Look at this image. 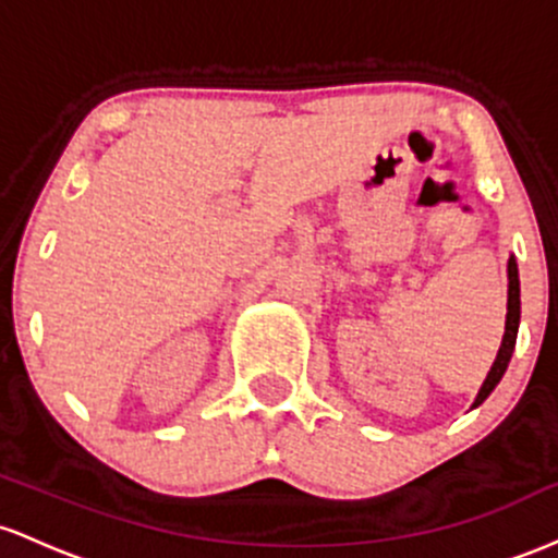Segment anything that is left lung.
I'll use <instances>...</instances> for the list:
<instances>
[{
  "instance_id": "1",
  "label": "left lung",
  "mask_w": 558,
  "mask_h": 558,
  "mask_svg": "<svg viewBox=\"0 0 558 558\" xmlns=\"http://www.w3.org/2000/svg\"><path fill=\"white\" fill-rule=\"evenodd\" d=\"M519 313H522V303H519V271H517V260L509 258V305H506V331H504V342H500L496 361H493L490 372H487L485 381H482V387H480L477 398H474L472 409H477L482 400H485L487 396H490L493 390H496V385L500 381V377H504L506 368H509L511 353H514V345H517Z\"/></svg>"
}]
</instances>
